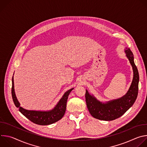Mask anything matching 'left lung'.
<instances>
[{
  "instance_id": "left-lung-1",
  "label": "left lung",
  "mask_w": 147,
  "mask_h": 147,
  "mask_svg": "<svg viewBox=\"0 0 147 147\" xmlns=\"http://www.w3.org/2000/svg\"><path fill=\"white\" fill-rule=\"evenodd\" d=\"M125 55L130 61L133 70V78L129 91L123 96L105 103L100 102L90 94L86 90V100L87 108L90 114L95 119L111 121L121 116L135 102L138 91L139 74L134 63V56L130 48L125 49Z\"/></svg>"
}]
</instances>
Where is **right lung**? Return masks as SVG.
<instances>
[{
	"mask_svg": "<svg viewBox=\"0 0 147 147\" xmlns=\"http://www.w3.org/2000/svg\"><path fill=\"white\" fill-rule=\"evenodd\" d=\"M14 87V80L13 76L11 95L15 106L18 108L21 113L30 121L35 124L43 125L53 124L63 117L66 109L68 96L71 91L74 89L71 88L66 91L53 109L49 111H37L27 110L20 107V104L15 94Z\"/></svg>",
	"mask_w": 147,
	"mask_h": 147,
	"instance_id": "obj_1",
	"label": "right lung"
}]
</instances>
